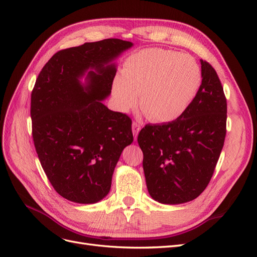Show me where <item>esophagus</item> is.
Returning a JSON list of instances; mask_svg holds the SVG:
<instances>
[{
	"instance_id": "1",
	"label": "esophagus",
	"mask_w": 257,
	"mask_h": 257,
	"mask_svg": "<svg viewBox=\"0 0 257 257\" xmlns=\"http://www.w3.org/2000/svg\"><path fill=\"white\" fill-rule=\"evenodd\" d=\"M132 128H133V134H134V138L136 139L137 138V135L139 133V131H141V124L137 123V122H133V124H132Z\"/></svg>"
}]
</instances>
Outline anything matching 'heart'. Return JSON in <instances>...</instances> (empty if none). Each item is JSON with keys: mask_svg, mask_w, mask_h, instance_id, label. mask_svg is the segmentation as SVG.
<instances>
[{"mask_svg": "<svg viewBox=\"0 0 257 257\" xmlns=\"http://www.w3.org/2000/svg\"><path fill=\"white\" fill-rule=\"evenodd\" d=\"M201 81L196 61L189 54L151 48L124 62L121 76L112 83V94L121 110L136 104L152 122L179 118L195 97Z\"/></svg>", "mask_w": 257, "mask_h": 257, "instance_id": "1", "label": "heart"}]
</instances>
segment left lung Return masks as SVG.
Returning <instances> with one entry per match:
<instances>
[{"label": "left lung", "instance_id": "8db88e82", "mask_svg": "<svg viewBox=\"0 0 257 257\" xmlns=\"http://www.w3.org/2000/svg\"><path fill=\"white\" fill-rule=\"evenodd\" d=\"M201 84L176 120L139 132L147 188L153 199L177 205L198 197L211 180L226 136L227 103L215 69L200 60Z\"/></svg>", "mask_w": 257, "mask_h": 257}]
</instances>
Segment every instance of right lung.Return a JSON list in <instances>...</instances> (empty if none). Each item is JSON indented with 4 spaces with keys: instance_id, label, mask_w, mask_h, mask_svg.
Instances as JSON below:
<instances>
[{
    "instance_id": "obj_1",
    "label": "right lung",
    "mask_w": 257,
    "mask_h": 257,
    "mask_svg": "<svg viewBox=\"0 0 257 257\" xmlns=\"http://www.w3.org/2000/svg\"><path fill=\"white\" fill-rule=\"evenodd\" d=\"M107 38L54 53L31 94L35 150L53 189L78 204L103 199L111 186L124 148L133 143L132 119L102 103L110 94L116 69L108 64L132 47ZM89 68V87L79 78Z\"/></svg>"
}]
</instances>
